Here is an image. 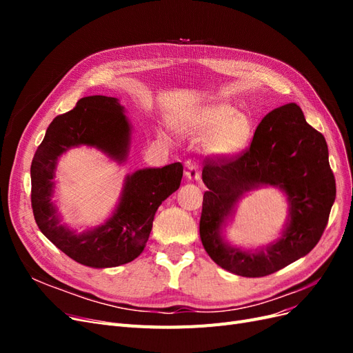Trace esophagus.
Returning a JSON list of instances; mask_svg holds the SVG:
<instances>
[{"label": "esophagus", "instance_id": "34e87169", "mask_svg": "<svg viewBox=\"0 0 353 353\" xmlns=\"http://www.w3.org/2000/svg\"><path fill=\"white\" fill-rule=\"evenodd\" d=\"M185 176L190 179V181H199L200 179V169L199 166L194 163V165H190L187 172H185Z\"/></svg>", "mask_w": 353, "mask_h": 353}]
</instances>
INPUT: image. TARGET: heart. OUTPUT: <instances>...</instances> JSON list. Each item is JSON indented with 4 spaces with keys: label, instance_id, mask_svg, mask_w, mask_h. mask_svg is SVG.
I'll return each mask as SVG.
<instances>
[{
    "label": "heart",
    "instance_id": "b5f03b06",
    "mask_svg": "<svg viewBox=\"0 0 353 353\" xmlns=\"http://www.w3.org/2000/svg\"><path fill=\"white\" fill-rule=\"evenodd\" d=\"M179 131L191 140H203V150L216 159L239 156L250 143L253 125L248 116L225 103L208 104L179 122Z\"/></svg>",
    "mask_w": 353,
    "mask_h": 353
}]
</instances>
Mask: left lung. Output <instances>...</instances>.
Here are the masks:
<instances>
[{
  "mask_svg": "<svg viewBox=\"0 0 353 353\" xmlns=\"http://www.w3.org/2000/svg\"><path fill=\"white\" fill-rule=\"evenodd\" d=\"M200 239L212 261L241 276H265L303 258L321 239L336 199V179L321 132L302 109L288 103L266 114L248 150L231 159H210L203 168ZM272 185L288 196L289 219L282 237L261 250L236 248L221 228L236 201L250 189Z\"/></svg>",
  "mask_w": 353,
  "mask_h": 353,
  "instance_id": "1",
  "label": "left lung"
}]
</instances>
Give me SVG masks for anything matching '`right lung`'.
<instances>
[{"label": "right lung", "mask_w": 353, "mask_h": 353, "mask_svg": "<svg viewBox=\"0 0 353 353\" xmlns=\"http://www.w3.org/2000/svg\"><path fill=\"white\" fill-rule=\"evenodd\" d=\"M114 97L91 95L48 126L30 165L32 210L44 236L69 258L91 268H113L141 254L150 236L157 208L179 188L183 165L138 169L126 175L112 216L101 225L78 232L70 230L52 203L59 157L72 147H95L123 163L131 147V125Z\"/></svg>", "instance_id": "right-lung-1"}]
</instances>
